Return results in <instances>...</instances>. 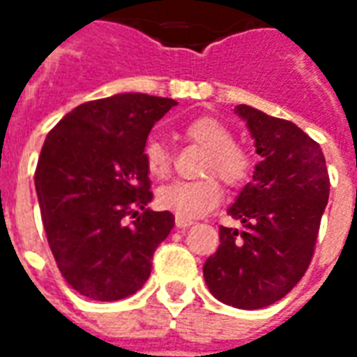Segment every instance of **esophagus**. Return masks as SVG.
Returning <instances> with one entry per match:
<instances>
[{"mask_svg": "<svg viewBox=\"0 0 357 357\" xmlns=\"http://www.w3.org/2000/svg\"><path fill=\"white\" fill-rule=\"evenodd\" d=\"M175 226L178 227V229H186V227L194 226V220L181 218V216H176V218H175Z\"/></svg>", "mask_w": 357, "mask_h": 357, "instance_id": "1", "label": "esophagus"}]
</instances>
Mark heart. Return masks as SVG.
Listing matches in <instances>:
<instances>
[{
	"instance_id": "1",
	"label": "heart",
	"mask_w": 357,
	"mask_h": 357,
	"mask_svg": "<svg viewBox=\"0 0 357 357\" xmlns=\"http://www.w3.org/2000/svg\"><path fill=\"white\" fill-rule=\"evenodd\" d=\"M184 135L207 149L199 181H175L158 190V207L181 218H199L220 205L224 190L216 176L231 188L245 186L254 171V158L243 144L235 143L231 130L213 116H199L184 126ZM144 167L150 176L165 178L171 171V152L162 139L149 137L143 146ZM215 176L213 177L212 175Z\"/></svg>"
}]
</instances>
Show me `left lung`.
<instances>
[{
  "mask_svg": "<svg viewBox=\"0 0 357 357\" xmlns=\"http://www.w3.org/2000/svg\"><path fill=\"white\" fill-rule=\"evenodd\" d=\"M264 158L227 214L243 227H220V246L203 265L218 301L254 310L282 299L314 254L329 197L320 144L290 120L248 105L235 109Z\"/></svg>",
  "mask_w": 357,
  "mask_h": 357,
  "instance_id": "left-lung-1",
  "label": "left lung"
}]
</instances>
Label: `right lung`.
Returning a JSON list of instances; mask_svg holds the SVG:
<instances>
[{"label":"right lung","mask_w":357,"mask_h":357,"mask_svg":"<svg viewBox=\"0 0 357 357\" xmlns=\"http://www.w3.org/2000/svg\"><path fill=\"white\" fill-rule=\"evenodd\" d=\"M175 99L116 93L82 103L48 131L36 169L43 226L67 284L118 301L149 280L152 256L175 226L154 213L143 146Z\"/></svg>","instance_id":"add662e5"}]
</instances>
